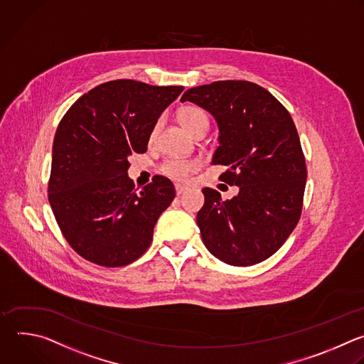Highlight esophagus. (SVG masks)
Here are the masks:
<instances>
[{"label": "esophagus", "instance_id": "esophagus-1", "mask_svg": "<svg viewBox=\"0 0 364 364\" xmlns=\"http://www.w3.org/2000/svg\"><path fill=\"white\" fill-rule=\"evenodd\" d=\"M175 191H176V195H182V193H185V192L188 191V188L183 186V185L176 183V185H175Z\"/></svg>", "mask_w": 364, "mask_h": 364}]
</instances>
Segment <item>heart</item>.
I'll return each instance as SVG.
<instances>
[{
    "label": "heart",
    "mask_w": 364,
    "mask_h": 364,
    "mask_svg": "<svg viewBox=\"0 0 364 364\" xmlns=\"http://www.w3.org/2000/svg\"><path fill=\"white\" fill-rule=\"evenodd\" d=\"M179 122L181 124L185 127L186 132H189L191 134H195L199 130H206L208 129V117L206 114L193 106H186L183 109L179 110ZM158 130V124L154 129V134ZM198 168V164L195 161H182V159H169L166 161L162 168L161 172L172 179L176 181H183L188 178V175L191 172H193Z\"/></svg>",
    "instance_id": "b5f03b06"
}]
</instances>
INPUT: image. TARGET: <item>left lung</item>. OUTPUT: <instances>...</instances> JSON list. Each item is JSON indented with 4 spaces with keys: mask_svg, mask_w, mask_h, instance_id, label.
Here are the masks:
<instances>
[{
    "mask_svg": "<svg viewBox=\"0 0 364 364\" xmlns=\"http://www.w3.org/2000/svg\"><path fill=\"white\" fill-rule=\"evenodd\" d=\"M181 102L212 114L220 143L212 164L225 165L220 179L240 189L227 200L202 189L196 223L205 247L230 265L267 259L293 232L303 208L307 169L291 116L268 90L241 80L192 87Z\"/></svg>",
    "mask_w": 364,
    "mask_h": 364,
    "instance_id": "left-lung-1",
    "label": "left lung"
}]
</instances>
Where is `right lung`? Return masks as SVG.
I'll list each match as a JSON object with an SVG mask.
<instances>
[{"label":"right lung","instance_id":"right-lung-1","mask_svg":"<svg viewBox=\"0 0 364 364\" xmlns=\"http://www.w3.org/2000/svg\"><path fill=\"white\" fill-rule=\"evenodd\" d=\"M182 90L113 80L83 95L61 119L53 141L48 202L64 238L87 261L123 267L151 245L175 188L155 176L134 191L129 156L146 151L158 119Z\"/></svg>","mask_w":364,"mask_h":364}]
</instances>
